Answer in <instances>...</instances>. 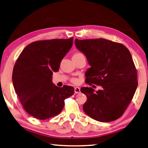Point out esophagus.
Instances as JSON below:
<instances>
[{"label":"esophagus","instance_id":"obj_1","mask_svg":"<svg viewBox=\"0 0 148 148\" xmlns=\"http://www.w3.org/2000/svg\"><path fill=\"white\" fill-rule=\"evenodd\" d=\"M74 92L76 94H79L80 92V88L79 87H77V86H76V87L74 88Z\"/></svg>","mask_w":148,"mask_h":148}]
</instances>
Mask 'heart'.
I'll use <instances>...</instances> for the list:
<instances>
[{"mask_svg": "<svg viewBox=\"0 0 148 148\" xmlns=\"http://www.w3.org/2000/svg\"><path fill=\"white\" fill-rule=\"evenodd\" d=\"M79 55H83L82 53H76V54H75L74 56H79ZM71 82H72V83H78V82H79V80H78L77 78H72L71 79Z\"/></svg>", "mask_w": 148, "mask_h": 148, "instance_id": "obj_1", "label": "heart"}]
</instances>
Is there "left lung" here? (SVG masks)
Wrapping results in <instances>:
<instances>
[{"label": "left lung", "instance_id": "8db88e82", "mask_svg": "<svg viewBox=\"0 0 148 148\" xmlns=\"http://www.w3.org/2000/svg\"><path fill=\"white\" fill-rule=\"evenodd\" d=\"M75 45L91 66L86 72V83L102 87L95 92L91 87L81 88L87 97L84 112L99 122L117 119L131 103L138 85L130 52L122 43L103 38L76 39Z\"/></svg>", "mask_w": 148, "mask_h": 148}]
</instances>
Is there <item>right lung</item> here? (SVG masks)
<instances>
[{
    "label": "right lung",
    "mask_w": 148,
    "mask_h": 148,
    "mask_svg": "<svg viewBox=\"0 0 148 148\" xmlns=\"http://www.w3.org/2000/svg\"><path fill=\"white\" fill-rule=\"evenodd\" d=\"M73 44V38L32 42L20 53L14 65L12 79L16 94L25 111L38 119L58 115L65 99L74 93L73 86L58 87L52 82L53 72Z\"/></svg>",
    "instance_id": "add662e5"
}]
</instances>
